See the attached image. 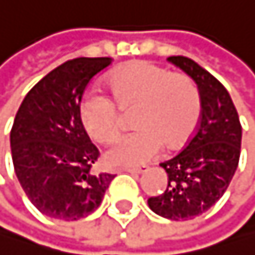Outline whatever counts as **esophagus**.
<instances>
[{
  "label": "esophagus",
  "mask_w": 255,
  "mask_h": 255,
  "mask_svg": "<svg viewBox=\"0 0 255 255\" xmlns=\"http://www.w3.org/2000/svg\"><path fill=\"white\" fill-rule=\"evenodd\" d=\"M125 172H128L131 175H141L144 170H143V168H125Z\"/></svg>",
  "instance_id": "34e87169"
}]
</instances>
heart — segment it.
Segmentation results:
<instances>
[{
    "mask_svg": "<svg viewBox=\"0 0 255 255\" xmlns=\"http://www.w3.org/2000/svg\"><path fill=\"white\" fill-rule=\"evenodd\" d=\"M111 98L87 91L78 104L83 128L96 141H109L119 130V109L136 108L131 135L116 139L104 154L111 167H135L152 160L162 144L177 149L190 139L201 119L196 85L183 74L146 61L130 62L108 77Z\"/></svg>",
    "mask_w": 255,
    "mask_h": 255,
    "instance_id": "heart-1",
    "label": "heart"
}]
</instances>
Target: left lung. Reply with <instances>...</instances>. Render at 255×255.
Instances as JSON below:
<instances>
[{
    "label": "left lung",
    "instance_id": "obj_1",
    "mask_svg": "<svg viewBox=\"0 0 255 255\" xmlns=\"http://www.w3.org/2000/svg\"><path fill=\"white\" fill-rule=\"evenodd\" d=\"M198 85L201 119L194 136L177 156L160 164L167 188L147 199L152 212L168 220H190L209 211L232 181L241 152V124L225 87L190 57L170 56Z\"/></svg>",
    "mask_w": 255,
    "mask_h": 255
}]
</instances>
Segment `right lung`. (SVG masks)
<instances>
[{
	"label": "right lung",
	"mask_w": 255,
	"mask_h": 255,
	"mask_svg": "<svg viewBox=\"0 0 255 255\" xmlns=\"http://www.w3.org/2000/svg\"><path fill=\"white\" fill-rule=\"evenodd\" d=\"M111 57L61 64L23 98L11 130L17 180L44 215L78 220L95 212L116 175L93 173L99 151L85 131L78 104L87 85Z\"/></svg>",
	"instance_id": "add662e5"
}]
</instances>
